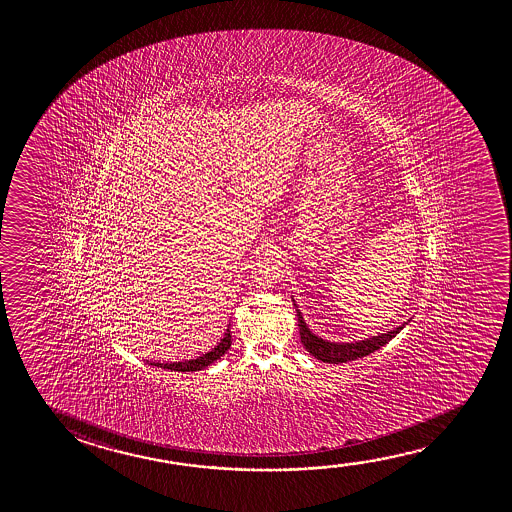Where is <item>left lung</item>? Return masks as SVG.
Segmentation results:
<instances>
[{
  "label": "left lung",
  "instance_id": "obj_1",
  "mask_svg": "<svg viewBox=\"0 0 512 512\" xmlns=\"http://www.w3.org/2000/svg\"><path fill=\"white\" fill-rule=\"evenodd\" d=\"M296 307V302H294ZM296 314H298V327H300V339L302 344L305 346V350L314 355L318 361L328 362V364H341V362L355 361V359H361L366 357L369 353L375 352L378 348H382L384 344L389 343L396 334H400L409 321L402 323L400 327L389 330L386 334H380V336L368 337V339H362V341H353V343H332L327 341L323 337L316 336L310 332V328L307 327L305 319H303L302 312L296 307Z\"/></svg>",
  "mask_w": 512,
  "mask_h": 512
}]
</instances>
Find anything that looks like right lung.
<instances>
[{
  "instance_id": "obj_1",
  "label": "right lung",
  "mask_w": 512,
  "mask_h": 512,
  "mask_svg": "<svg viewBox=\"0 0 512 512\" xmlns=\"http://www.w3.org/2000/svg\"><path fill=\"white\" fill-rule=\"evenodd\" d=\"M232 346V336H230V328H227L225 336L219 341L218 346H214L210 352L203 353L202 357H196L191 361L184 362H151L153 366L159 368L171 369V371H180V373H187V371H198V369L207 368L212 362L218 361L221 355L228 352V348Z\"/></svg>"
}]
</instances>
